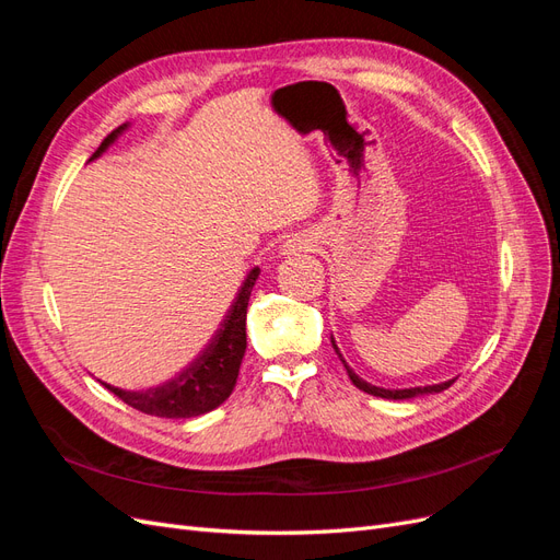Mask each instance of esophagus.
<instances>
[{
	"mask_svg": "<svg viewBox=\"0 0 560 560\" xmlns=\"http://www.w3.org/2000/svg\"><path fill=\"white\" fill-rule=\"evenodd\" d=\"M313 238H308V235H294V238L282 245L280 254H284V257H301V254L313 252Z\"/></svg>",
	"mask_w": 560,
	"mask_h": 560,
	"instance_id": "1",
	"label": "esophagus"
}]
</instances>
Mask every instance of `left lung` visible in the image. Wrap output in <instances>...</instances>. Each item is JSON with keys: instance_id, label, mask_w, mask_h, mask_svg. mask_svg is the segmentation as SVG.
I'll use <instances>...</instances> for the list:
<instances>
[{"instance_id": "8db88e82", "label": "left lung", "mask_w": 560, "mask_h": 560, "mask_svg": "<svg viewBox=\"0 0 560 560\" xmlns=\"http://www.w3.org/2000/svg\"><path fill=\"white\" fill-rule=\"evenodd\" d=\"M331 346H334V350H336L338 358H341V362H343V366H346V371H348V376H350L352 385H354V387H360L362 393H369V395H374V397H383V399H413V397H422V395H436V393H442V389L451 387V383L455 381V378H451V381H444V383L418 385V387H404V389L378 387V385H371V383H366L364 378H360L358 374H354V371L348 366V362L343 360L341 350H338V346H336V341H334V336H331Z\"/></svg>"}]
</instances>
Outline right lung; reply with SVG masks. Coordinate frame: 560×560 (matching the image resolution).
<instances>
[{"label": "right lung", "instance_id": "obj_1", "mask_svg": "<svg viewBox=\"0 0 560 560\" xmlns=\"http://www.w3.org/2000/svg\"><path fill=\"white\" fill-rule=\"evenodd\" d=\"M128 128L130 124H124L114 132H109L89 161L103 156ZM259 273H261L259 266H254L249 270L247 278L241 284L238 294H235L231 303V308L226 311L224 319L219 322V329L212 334L208 346L202 348L182 371H177L173 378H167L147 389H121L103 381L100 383H103L118 399H124L128 406H132V409L149 416L196 418L217 409L219 404H224L231 397L235 381H238L241 362L245 358V348H247V331H245L247 303H249L252 287L257 282Z\"/></svg>", "mask_w": 560, "mask_h": 560}]
</instances>
